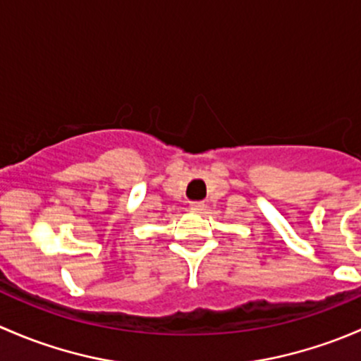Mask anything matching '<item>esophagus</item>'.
<instances>
[{"label":"esophagus","instance_id":"obj_1","mask_svg":"<svg viewBox=\"0 0 361 361\" xmlns=\"http://www.w3.org/2000/svg\"><path fill=\"white\" fill-rule=\"evenodd\" d=\"M189 208H191L192 212H196V214H200V212L205 208V203L203 202H191V205H189Z\"/></svg>","mask_w":361,"mask_h":361}]
</instances>
